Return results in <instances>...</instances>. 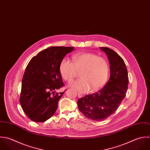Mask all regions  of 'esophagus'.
Returning a JSON list of instances; mask_svg holds the SVG:
<instances>
[{"label": "esophagus", "instance_id": "obj_1", "mask_svg": "<svg viewBox=\"0 0 150 150\" xmlns=\"http://www.w3.org/2000/svg\"><path fill=\"white\" fill-rule=\"evenodd\" d=\"M83 97V95L81 94H80V93H78V97L79 98H81Z\"/></svg>", "mask_w": 150, "mask_h": 150}]
</instances>
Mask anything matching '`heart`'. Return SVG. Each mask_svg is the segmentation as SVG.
<instances>
[{
	"label": "heart",
	"mask_w": 150,
	"mask_h": 150,
	"mask_svg": "<svg viewBox=\"0 0 150 150\" xmlns=\"http://www.w3.org/2000/svg\"><path fill=\"white\" fill-rule=\"evenodd\" d=\"M73 63L64 58L59 65V72L62 77L66 81H70L74 77L77 71H80L81 77L69 84L80 93L96 91L101 88L106 82L109 66L103 57L91 53H83L74 54Z\"/></svg>",
	"instance_id": "obj_1"
}]
</instances>
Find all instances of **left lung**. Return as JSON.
I'll return each mask as SVG.
<instances>
[{"mask_svg":"<svg viewBox=\"0 0 150 150\" xmlns=\"http://www.w3.org/2000/svg\"><path fill=\"white\" fill-rule=\"evenodd\" d=\"M100 48L108 57L110 78L98 92L87 95L77 101L79 110L86 117L96 121L107 118L116 110L126 96L129 84L127 70L123 59L110 48Z\"/></svg>","mask_w":150,"mask_h":150,"instance_id":"1","label":"left lung"}]
</instances>
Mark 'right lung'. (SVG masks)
I'll list each match as a JSON object with an SVG mask.
<instances>
[{
	"mask_svg": "<svg viewBox=\"0 0 150 150\" xmlns=\"http://www.w3.org/2000/svg\"><path fill=\"white\" fill-rule=\"evenodd\" d=\"M74 48L52 47L39 52L28 63L22 80L20 102L31 120L45 122L56 111L58 101L64 93L56 92L64 86L59 65Z\"/></svg>",
	"mask_w": 150,
	"mask_h": 150,
	"instance_id": "right-lung-1",
	"label": "right lung"
}]
</instances>
